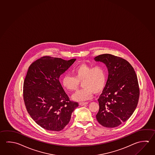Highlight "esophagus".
I'll return each mask as SVG.
<instances>
[{
	"instance_id": "34e87169",
	"label": "esophagus",
	"mask_w": 155,
	"mask_h": 155,
	"mask_svg": "<svg viewBox=\"0 0 155 155\" xmlns=\"http://www.w3.org/2000/svg\"><path fill=\"white\" fill-rule=\"evenodd\" d=\"M79 104L80 106H85V105H86V104H87L88 102H80Z\"/></svg>"
}]
</instances>
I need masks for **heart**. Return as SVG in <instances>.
Returning <instances> with one entry per match:
<instances>
[{"label": "heart", "mask_w": 155, "mask_h": 155, "mask_svg": "<svg viewBox=\"0 0 155 155\" xmlns=\"http://www.w3.org/2000/svg\"><path fill=\"white\" fill-rule=\"evenodd\" d=\"M72 73L74 77L66 74L63 77L61 84L69 91L77 89L79 84L81 82L82 89L74 93L72 96L73 100L83 102L92 98L93 94H99L103 91L107 81L106 69L101 66L93 67L82 64L74 67Z\"/></svg>", "instance_id": "obj_1"}]
</instances>
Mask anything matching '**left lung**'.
<instances>
[{"instance_id":"obj_1","label":"left lung","mask_w":155,"mask_h":155,"mask_svg":"<svg viewBox=\"0 0 155 155\" xmlns=\"http://www.w3.org/2000/svg\"><path fill=\"white\" fill-rule=\"evenodd\" d=\"M96 61L104 63L108 79L98 99V122L104 127L114 128L127 121L138 103L139 88L136 72L127 61L109 54L100 55Z\"/></svg>"}]
</instances>
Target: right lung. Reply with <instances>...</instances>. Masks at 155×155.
Wrapping results in <instances>:
<instances>
[{"label":"right lung","instance_id":"right-lung-1","mask_svg":"<svg viewBox=\"0 0 155 155\" xmlns=\"http://www.w3.org/2000/svg\"><path fill=\"white\" fill-rule=\"evenodd\" d=\"M76 59L44 57L31 64L23 84V98L34 121L47 130L60 131L71 120L78 103L70 101L59 77Z\"/></svg>","mask_w":155,"mask_h":155}]
</instances>
